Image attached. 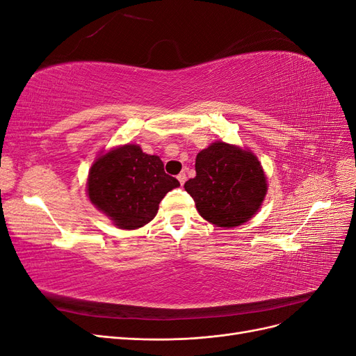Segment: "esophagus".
I'll list each match as a JSON object with an SVG mask.
<instances>
[{
	"label": "esophagus",
	"mask_w": 356,
	"mask_h": 356,
	"mask_svg": "<svg viewBox=\"0 0 356 356\" xmlns=\"http://www.w3.org/2000/svg\"><path fill=\"white\" fill-rule=\"evenodd\" d=\"M177 178H178V181H179V184H181V186H184V182L187 181V175L184 174V172H181V174H178V177H177Z\"/></svg>",
	"instance_id": "obj_1"
}]
</instances>
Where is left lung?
I'll use <instances>...</instances> for the list:
<instances>
[{
	"instance_id": "obj_1",
	"label": "left lung",
	"mask_w": 356,
	"mask_h": 356,
	"mask_svg": "<svg viewBox=\"0 0 356 356\" xmlns=\"http://www.w3.org/2000/svg\"><path fill=\"white\" fill-rule=\"evenodd\" d=\"M202 217L222 229L254 217L267 193L264 170L250 149L215 141L196 157V177L184 184Z\"/></svg>"
}]
</instances>
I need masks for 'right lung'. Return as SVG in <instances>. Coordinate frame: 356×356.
Here are the masks:
<instances>
[{"instance_id":"obj_1","label":"right lung","mask_w":356,"mask_h":356,"mask_svg":"<svg viewBox=\"0 0 356 356\" xmlns=\"http://www.w3.org/2000/svg\"><path fill=\"white\" fill-rule=\"evenodd\" d=\"M178 186V179L165 172L159 156L143 153L136 144H126L93 161L88 196L118 229L135 230L156 217L160 200Z\"/></svg>"}]
</instances>
